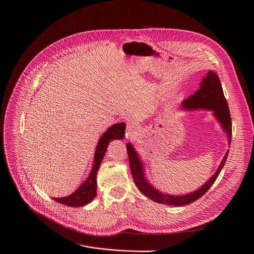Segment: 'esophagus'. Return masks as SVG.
Listing matches in <instances>:
<instances>
[{"label": "esophagus", "mask_w": 254, "mask_h": 254, "mask_svg": "<svg viewBox=\"0 0 254 254\" xmlns=\"http://www.w3.org/2000/svg\"><path fill=\"white\" fill-rule=\"evenodd\" d=\"M138 132V127L134 124H130L127 127V138H133Z\"/></svg>", "instance_id": "34e87169"}]
</instances>
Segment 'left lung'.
Wrapping results in <instances>:
<instances>
[{"mask_svg":"<svg viewBox=\"0 0 254 254\" xmlns=\"http://www.w3.org/2000/svg\"><path fill=\"white\" fill-rule=\"evenodd\" d=\"M181 109L183 111H196V110H207L213 113L214 118L221 126L223 131L226 134L228 145L231 142V133H232V125L231 118L228 109L227 102L224 98L223 91L219 77L214 70H209L206 75L202 78L200 82V88L194 95L190 96L189 99L185 100L182 103ZM127 149L129 158L130 172L132 175L133 182L137 189L151 200L167 205L174 206H185L190 204L198 198H200L214 184L217 177L219 176L222 167L226 161L228 151H226L223 156L216 172L211 176V178L202 185L198 190L190 192L188 194L182 195H173L168 193H163L156 190L152 185L149 184L145 177L144 173V163L140 159V156L136 152L135 148L131 143L127 144Z\"/></svg>","mask_w":254,"mask_h":254,"instance_id":"obj_1","label":"left lung"}]
</instances>
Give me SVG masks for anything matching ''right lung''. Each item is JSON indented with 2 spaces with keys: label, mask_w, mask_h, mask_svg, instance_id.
Instances as JSON below:
<instances>
[{
  "label": "right lung",
  "mask_w": 254,
  "mask_h": 254,
  "mask_svg": "<svg viewBox=\"0 0 254 254\" xmlns=\"http://www.w3.org/2000/svg\"><path fill=\"white\" fill-rule=\"evenodd\" d=\"M126 131V124H116L109 127L103 135L100 137L98 141V145L96 147L93 167L90 172L89 177L84 181L77 190L71 194L64 197H53L59 203L64 205L71 206V207H79L89 204L94 200L97 195V175L99 168L101 166V162L106 154L107 147L109 143L114 139H123Z\"/></svg>",
  "instance_id": "obj_1"
}]
</instances>
